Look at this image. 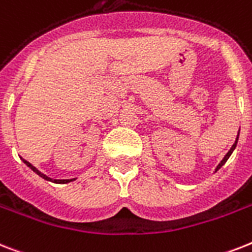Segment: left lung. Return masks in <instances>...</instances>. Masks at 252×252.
Masks as SVG:
<instances>
[{"label":"left lung","mask_w":252,"mask_h":252,"mask_svg":"<svg viewBox=\"0 0 252 252\" xmlns=\"http://www.w3.org/2000/svg\"><path fill=\"white\" fill-rule=\"evenodd\" d=\"M237 141H238V138H237ZM237 141H236V142H234V145H233V146H232V149H230V150L228 151V154H226L225 157H224V159H222V160H221V163H220V164L218 165V168H216V171H218V169H220V168H221L222 165L225 164V161L228 160V159H229V157H230V155H232L233 150H234V149H236V146H237Z\"/></svg>","instance_id":"left-lung-1"}]
</instances>
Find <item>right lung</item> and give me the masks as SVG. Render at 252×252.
Returning a JSON list of instances; mask_svg holds the SVG:
<instances>
[{
	"instance_id": "obj_1",
	"label": "right lung",
	"mask_w": 252,
	"mask_h": 252,
	"mask_svg": "<svg viewBox=\"0 0 252 252\" xmlns=\"http://www.w3.org/2000/svg\"><path fill=\"white\" fill-rule=\"evenodd\" d=\"M23 161H24V163H26L27 165H28V167H30L31 169H32V171H34V172L37 173L38 176H41V177H42V179H45V180H49V181H53V183H58V184H66V183H69V181H72V180H75V179H71V180H53V179H50V177H48V176H45L44 173H41L40 171H38V169H36V168H34L33 165L31 164L30 161L24 160V159H23Z\"/></svg>"
}]
</instances>
